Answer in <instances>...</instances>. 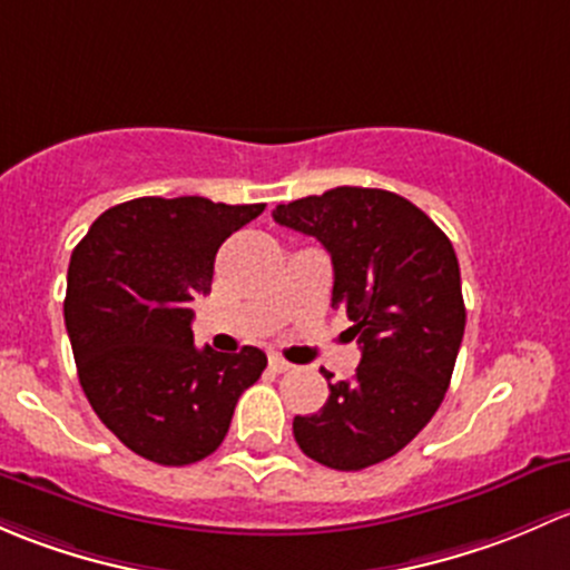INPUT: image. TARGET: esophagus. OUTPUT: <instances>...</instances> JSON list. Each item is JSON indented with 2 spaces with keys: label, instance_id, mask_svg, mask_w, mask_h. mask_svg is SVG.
Wrapping results in <instances>:
<instances>
[{
  "label": "esophagus",
  "instance_id": "1",
  "mask_svg": "<svg viewBox=\"0 0 570 570\" xmlns=\"http://www.w3.org/2000/svg\"><path fill=\"white\" fill-rule=\"evenodd\" d=\"M268 367H272L274 373H287L293 365H291V362H285L283 356H272V360H268Z\"/></svg>",
  "mask_w": 570,
  "mask_h": 570
}]
</instances>
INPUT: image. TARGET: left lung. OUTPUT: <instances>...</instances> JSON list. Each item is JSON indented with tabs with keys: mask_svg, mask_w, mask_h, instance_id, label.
Returning <instances> with one entry per match:
<instances>
[{
	"mask_svg": "<svg viewBox=\"0 0 570 570\" xmlns=\"http://www.w3.org/2000/svg\"><path fill=\"white\" fill-rule=\"evenodd\" d=\"M272 216L332 255V307L348 315L362 348L354 379L328 384L324 409L296 416L293 436L304 455L340 472L392 459L442 406L461 348L466 307L453 244L384 189L337 186Z\"/></svg>",
	"mask_w": 570,
	"mask_h": 570,
	"instance_id": "1",
	"label": "left lung"
}]
</instances>
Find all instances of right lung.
I'll return each instance as SVG.
<instances>
[{
	"label": "right lung",
	"instance_id": "add662e5",
	"mask_svg": "<svg viewBox=\"0 0 570 570\" xmlns=\"http://www.w3.org/2000/svg\"><path fill=\"white\" fill-rule=\"evenodd\" d=\"M266 205L139 197L104 210L68 266L66 328L81 390L142 459L186 466L227 436L266 354L195 348L189 302L208 296L219 246Z\"/></svg>",
	"mask_w": 570,
	"mask_h": 570
}]
</instances>
